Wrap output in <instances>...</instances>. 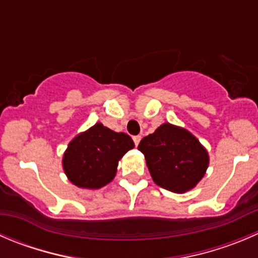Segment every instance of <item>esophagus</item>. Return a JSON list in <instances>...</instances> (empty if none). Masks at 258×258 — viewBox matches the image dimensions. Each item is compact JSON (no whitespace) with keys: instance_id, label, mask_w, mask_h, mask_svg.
<instances>
[{"instance_id":"esophagus-1","label":"esophagus","mask_w":258,"mask_h":258,"mask_svg":"<svg viewBox=\"0 0 258 258\" xmlns=\"http://www.w3.org/2000/svg\"><path fill=\"white\" fill-rule=\"evenodd\" d=\"M140 141H141V136H134V142H135V145H136V146H139V144H140Z\"/></svg>"}]
</instances>
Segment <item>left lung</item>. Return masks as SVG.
I'll use <instances>...</instances> for the list:
<instances>
[{"instance_id": "1", "label": "left lung", "mask_w": 258, "mask_h": 258, "mask_svg": "<svg viewBox=\"0 0 258 258\" xmlns=\"http://www.w3.org/2000/svg\"><path fill=\"white\" fill-rule=\"evenodd\" d=\"M137 149L155 184L177 194L194 189L208 169L206 147L191 132L169 122L144 137Z\"/></svg>"}]
</instances>
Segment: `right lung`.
Returning <instances> with one entry per match:
<instances>
[{
    "instance_id": "1",
    "label": "right lung",
    "mask_w": 258,
    "mask_h": 258,
    "mask_svg": "<svg viewBox=\"0 0 258 258\" xmlns=\"http://www.w3.org/2000/svg\"><path fill=\"white\" fill-rule=\"evenodd\" d=\"M134 147L128 135L98 122L69 142L62 155V169L76 186L101 189L114 179L118 161Z\"/></svg>"
}]
</instances>
